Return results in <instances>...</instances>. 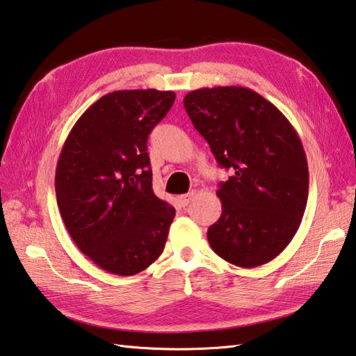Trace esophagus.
Returning <instances> with one entry per match:
<instances>
[{
    "mask_svg": "<svg viewBox=\"0 0 356 356\" xmlns=\"http://www.w3.org/2000/svg\"><path fill=\"white\" fill-rule=\"evenodd\" d=\"M194 191H191V193H188V194H184V195H179V197L176 199L177 200V203H179V207H186L188 203H190L193 199H194Z\"/></svg>",
    "mask_w": 356,
    "mask_h": 356,
    "instance_id": "34e87169",
    "label": "esophagus"
}]
</instances>
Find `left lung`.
<instances>
[{
  "mask_svg": "<svg viewBox=\"0 0 356 356\" xmlns=\"http://www.w3.org/2000/svg\"><path fill=\"white\" fill-rule=\"evenodd\" d=\"M184 105L218 165L232 171L217 190L222 216L208 229L211 248L240 268L274 260L298 231L307 203V159L297 131L246 87L193 90Z\"/></svg>",
  "mask_w": 356,
  "mask_h": 356,
  "instance_id": "obj_1",
  "label": "left lung"
}]
</instances>
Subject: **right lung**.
<instances>
[{"mask_svg": "<svg viewBox=\"0 0 356 356\" xmlns=\"http://www.w3.org/2000/svg\"><path fill=\"white\" fill-rule=\"evenodd\" d=\"M176 93L119 90L82 113L58 159L59 213L74 243L115 275L139 274L165 248L176 216L153 193L147 140Z\"/></svg>", "mask_w": 356, "mask_h": 356, "instance_id": "right-lung-1", "label": "right lung"}]
</instances>
